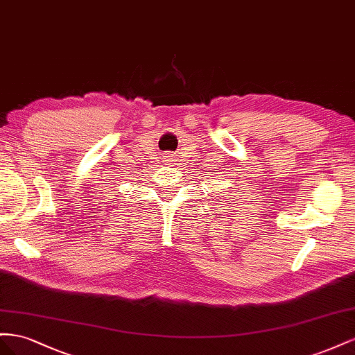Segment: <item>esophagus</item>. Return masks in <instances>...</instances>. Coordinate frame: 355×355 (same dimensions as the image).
I'll return each instance as SVG.
<instances>
[{"instance_id":"1","label":"esophagus","mask_w":355,"mask_h":355,"mask_svg":"<svg viewBox=\"0 0 355 355\" xmlns=\"http://www.w3.org/2000/svg\"><path fill=\"white\" fill-rule=\"evenodd\" d=\"M168 160H172V156H165Z\"/></svg>"}]
</instances>
